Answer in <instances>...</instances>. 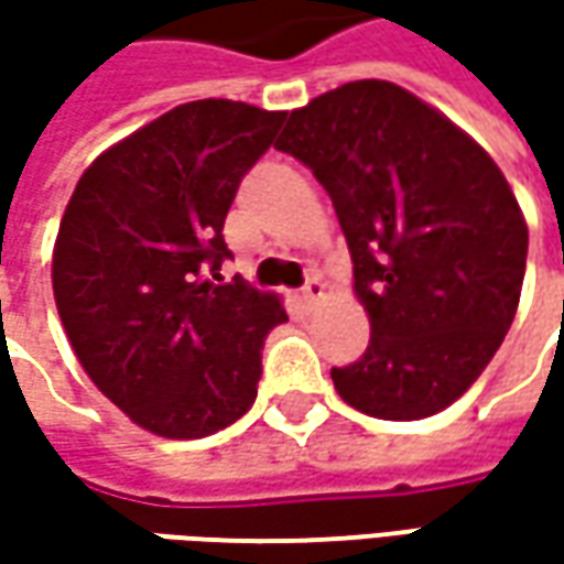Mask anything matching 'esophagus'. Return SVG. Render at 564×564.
Wrapping results in <instances>:
<instances>
[{
  "instance_id": "esophagus-1",
  "label": "esophagus",
  "mask_w": 564,
  "mask_h": 564,
  "mask_svg": "<svg viewBox=\"0 0 564 564\" xmlns=\"http://www.w3.org/2000/svg\"><path fill=\"white\" fill-rule=\"evenodd\" d=\"M301 297H304V304H307V307H316V304L326 297V285H323V279H319V275H311V279H307V285H304V292H301Z\"/></svg>"
}]
</instances>
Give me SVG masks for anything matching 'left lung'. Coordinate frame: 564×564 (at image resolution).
Listing matches in <instances>:
<instances>
[{"instance_id": "1", "label": "left lung", "mask_w": 564, "mask_h": 564, "mask_svg": "<svg viewBox=\"0 0 564 564\" xmlns=\"http://www.w3.org/2000/svg\"><path fill=\"white\" fill-rule=\"evenodd\" d=\"M282 153L336 206L370 316L336 392L379 421H421L462 399L509 333L528 223L502 169L433 106L389 80H351L294 109Z\"/></svg>"}]
</instances>
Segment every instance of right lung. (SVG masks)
<instances>
[{"label": "right lung", "instance_id": "obj_1", "mask_svg": "<svg viewBox=\"0 0 564 564\" xmlns=\"http://www.w3.org/2000/svg\"><path fill=\"white\" fill-rule=\"evenodd\" d=\"M285 112L197 99L143 124L80 175L53 250V294L80 367L131 421L200 440L257 399L282 301L223 282L241 178Z\"/></svg>", "mask_w": 564, "mask_h": 564}]
</instances>
